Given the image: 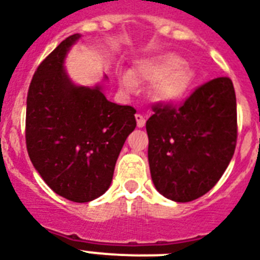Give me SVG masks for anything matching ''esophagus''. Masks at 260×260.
Returning <instances> with one entry per match:
<instances>
[{
  "instance_id": "1",
  "label": "esophagus",
  "mask_w": 260,
  "mask_h": 260,
  "mask_svg": "<svg viewBox=\"0 0 260 260\" xmlns=\"http://www.w3.org/2000/svg\"><path fill=\"white\" fill-rule=\"evenodd\" d=\"M135 118H136V124H138V128H143V126L146 125V118H144V116H142V114H136L135 116Z\"/></svg>"
}]
</instances>
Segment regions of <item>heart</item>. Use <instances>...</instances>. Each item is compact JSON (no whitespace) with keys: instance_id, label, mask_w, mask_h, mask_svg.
Returning <instances> with one entry per match:
<instances>
[{"instance_id":"heart-1","label":"heart","mask_w":260,"mask_h":260,"mask_svg":"<svg viewBox=\"0 0 260 260\" xmlns=\"http://www.w3.org/2000/svg\"><path fill=\"white\" fill-rule=\"evenodd\" d=\"M197 79V73L174 52L148 56L135 63L131 71L118 74L120 85L134 90L136 83H154V97L165 104H177L189 95Z\"/></svg>"}]
</instances>
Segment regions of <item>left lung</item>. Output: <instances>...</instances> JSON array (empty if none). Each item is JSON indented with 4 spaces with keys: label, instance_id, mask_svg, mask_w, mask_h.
Returning <instances> with one entry per match:
<instances>
[{
    "label": "left lung",
    "instance_id": "obj_1",
    "mask_svg": "<svg viewBox=\"0 0 260 260\" xmlns=\"http://www.w3.org/2000/svg\"><path fill=\"white\" fill-rule=\"evenodd\" d=\"M151 178L159 193L189 202L208 193L234 156L238 121L230 78L212 79L183 105L154 106L146 124Z\"/></svg>",
    "mask_w": 260,
    "mask_h": 260
}]
</instances>
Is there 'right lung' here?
<instances>
[{
  "instance_id": "obj_1",
  "label": "right lung",
  "mask_w": 260,
  "mask_h": 260,
  "mask_svg": "<svg viewBox=\"0 0 260 260\" xmlns=\"http://www.w3.org/2000/svg\"><path fill=\"white\" fill-rule=\"evenodd\" d=\"M79 38L64 39L35 71L26 97L25 140L30 162L55 193L89 202L109 189L120 151L136 128V110L108 101L102 85L71 81L64 59Z\"/></svg>"
}]
</instances>
